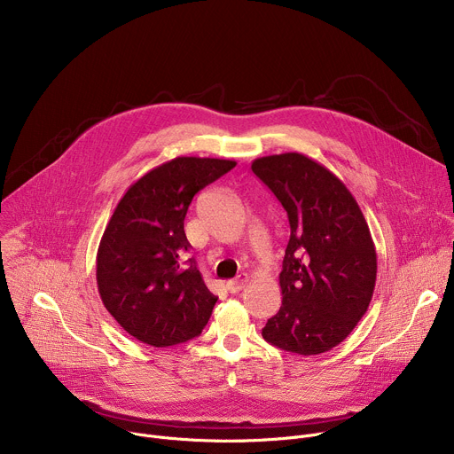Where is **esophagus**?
<instances>
[{
  "instance_id": "1",
  "label": "esophagus",
  "mask_w": 454,
  "mask_h": 454,
  "mask_svg": "<svg viewBox=\"0 0 454 454\" xmlns=\"http://www.w3.org/2000/svg\"><path fill=\"white\" fill-rule=\"evenodd\" d=\"M247 280H249V277H247L246 273H240L235 280H231V282L226 284V289H228L230 293H239V291H242V289L246 287Z\"/></svg>"
}]
</instances>
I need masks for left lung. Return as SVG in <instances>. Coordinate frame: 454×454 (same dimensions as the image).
<instances>
[{
  "label": "left lung",
  "mask_w": 454,
  "mask_h": 454,
  "mask_svg": "<svg viewBox=\"0 0 454 454\" xmlns=\"http://www.w3.org/2000/svg\"><path fill=\"white\" fill-rule=\"evenodd\" d=\"M251 170L287 212L291 235L282 307L268 319V343L300 356L338 347L373 296L377 253L366 219L345 183L300 153L256 158Z\"/></svg>",
  "instance_id": "8db88e82"
}]
</instances>
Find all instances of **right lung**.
I'll return each instance as SVG.
<instances>
[{
  "label": "right lung",
  "mask_w": 454,
  "mask_h": 454,
  "mask_svg": "<svg viewBox=\"0 0 454 454\" xmlns=\"http://www.w3.org/2000/svg\"><path fill=\"white\" fill-rule=\"evenodd\" d=\"M237 161L179 156L135 181L116 205L97 251V286L118 325L151 347L201 334L217 296L193 258L184 215L196 193Z\"/></svg>",
  "instance_id": "add662e5"
}]
</instances>
